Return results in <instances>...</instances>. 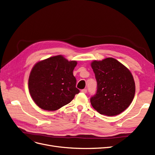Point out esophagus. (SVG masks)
<instances>
[{"label":"esophagus","instance_id":"obj_1","mask_svg":"<svg viewBox=\"0 0 155 155\" xmlns=\"http://www.w3.org/2000/svg\"><path fill=\"white\" fill-rule=\"evenodd\" d=\"M81 92H82V93H87V90L86 89H82V90H81Z\"/></svg>","mask_w":155,"mask_h":155}]
</instances>
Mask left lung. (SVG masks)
<instances>
[{
	"instance_id": "obj_1",
	"label": "left lung",
	"mask_w": 155,
	"mask_h": 155,
	"mask_svg": "<svg viewBox=\"0 0 155 155\" xmlns=\"http://www.w3.org/2000/svg\"><path fill=\"white\" fill-rule=\"evenodd\" d=\"M91 67L95 73L97 89L91 98L92 107L107 116H115L131 104L136 92L132 73L124 64L112 58L94 60Z\"/></svg>"
}]
</instances>
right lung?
Wrapping results in <instances>:
<instances>
[{
    "mask_svg": "<svg viewBox=\"0 0 155 155\" xmlns=\"http://www.w3.org/2000/svg\"><path fill=\"white\" fill-rule=\"evenodd\" d=\"M76 61H68L62 55L45 59L33 67L28 89L33 101L40 108L55 111L70 103L80 91L73 71Z\"/></svg>",
    "mask_w": 155,
    "mask_h": 155,
    "instance_id": "1",
    "label": "right lung"
}]
</instances>
